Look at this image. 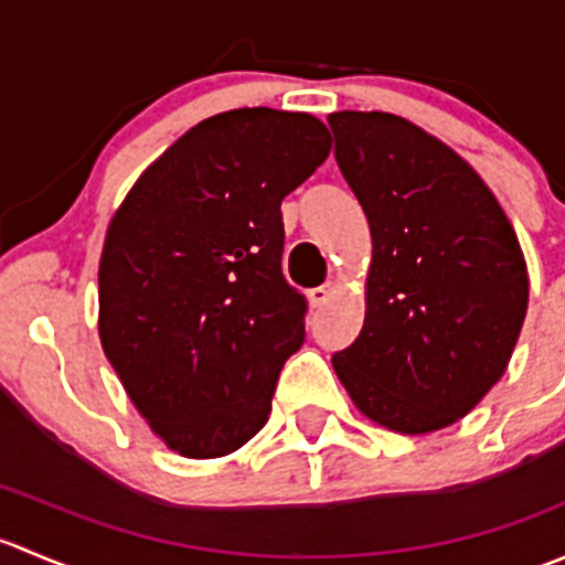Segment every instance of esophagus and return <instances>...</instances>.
Segmentation results:
<instances>
[{"label":"esophagus","mask_w":565,"mask_h":565,"mask_svg":"<svg viewBox=\"0 0 565 565\" xmlns=\"http://www.w3.org/2000/svg\"><path fill=\"white\" fill-rule=\"evenodd\" d=\"M330 295H333V284H322V287L309 289V303L315 306V309H319V306L328 303Z\"/></svg>","instance_id":"34e87169"}]
</instances>
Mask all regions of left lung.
Wrapping results in <instances>:
<instances>
[{
	"label": "left lung",
	"mask_w": 565,
	"mask_h": 565,
	"mask_svg": "<svg viewBox=\"0 0 565 565\" xmlns=\"http://www.w3.org/2000/svg\"><path fill=\"white\" fill-rule=\"evenodd\" d=\"M328 125L372 232L366 319L333 369L380 426L437 431L503 377L527 311L525 256L487 182L440 139L385 111Z\"/></svg>",
	"instance_id": "1"
}]
</instances>
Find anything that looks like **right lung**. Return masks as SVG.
I'll return each instance as SVG.
<instances>
[{
  "label": "right lung",
  "instance_id": "add662e5",
  "mask_svg": "<svg viewBox=\"0 0 565 565\" xmlns=\"http://www.w3.org/2000/svg\"><path fill=\"white\" fill-rule=\"evenodd\" d=\"M328 152V128L311 114H215L136 180L108 224L100 344L136 409L182 457H226L270 415L309 309L281 273V202Z\"/></svg>",
  "mask_w": 565,
  "mask_h": 565
}]
</instances>
